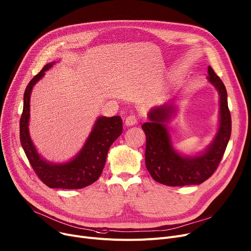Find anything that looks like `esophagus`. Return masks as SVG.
Here are the masks:
<instances>
[{"label":"esophagus","mask_w":251,"mask_h":251,"mask_svg":"<svg viewBox=\"0 0 251 251\" xmlns=\"http://www.w3.org/2000/svg\"><path fill=\"white\" fill-rule=\"evenodd\" d=\"M137 122H138L137 121V117L135 115H129L127 118H126V120H125V124L127 126H133V125H135Z\"/></svg>","instance_id":"34e87169"}]
</instances>
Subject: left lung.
<instances>
[{
  "label": "left lung",
  "mask_w": 251,
  "mask_h": 251,
  "mask_svg": "<svg viewBox=\"0 0 251 251\" xmlns=\"http://www.w3.org/2000/svg\"><path fill=\"white\" fill-rule=\"evenodd\" d=\"M209 80L220 95V126L218 133L200 156L182 157L173 148L165 122L170 120L174 108L170 105L155 107L148 114L150 122L142 125L146 135L145 164L152 178L165 186L182 187L200 185L218 168L231 136V115L227 91L221 78L209 66Z\"/></svg>",
  "instance_id": "obj_1"
}]
</instances>
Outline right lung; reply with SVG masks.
<instances>
[{
  "label": "right lung",
  "instance_id": "right-lung-1",
  "mask_svg": "<svg viewBox=\"0 0 251 251\" xmlns=\"http://www.w3.org/2000/svg\"><path fill=\"white\" fill-rule=\"evenodd\" d=\"M53 64L54 62L47 63L26 87L20 119V141L33 171L47 187L65 190L82 189L92 185L101 176L110 146L123 132L122 119L120 116L111 118L100 117L86 144L73 160L62 164L46 162L36 151L29 135L30 95L33 86Z\"/></svg>",
  "mask_w": 251,
  "mask_h": 251
}]
</instances>
